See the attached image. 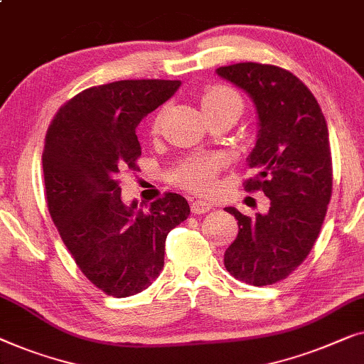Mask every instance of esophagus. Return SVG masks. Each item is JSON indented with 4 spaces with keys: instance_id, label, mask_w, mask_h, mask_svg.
I'll use <instances>...</instances> for the list:
<instances>
[{
    "instance_id": "1",
    "label": "esophagus",
    "mask_w": 364,
    "mask_h": 364,
    "mask_svg": "<svg viewBox=\"0 0 364 364\" xmlns=\"http://www.w3.org/2000/svg\"><path fill=\"white\" fill-rule=\"evenodd\" d=\"M213 209V204L209 201H204V199H196V201L191 203V211L194 214H204L209 213Z\"/></svg>"
}]
</instances>
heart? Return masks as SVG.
Here are the masks:
<instances>
[{
  "label": "heart",
  "instance_id": "obj_1",
  "mask_svg": "<svg viewBox=\"0 0 364 364\" xmlns=\"http://www.w3.org/2000/svg\"><path fill=\"white\" fill-rule=\"evenodd\" d=\"M201 107L204 115L221 114L226 110L242 112V100L232 89L224 85L208 87L201 95ZM158 120L153 125L156 130ZM221 158H193L178 168L175 173V181L191 191L208 193L216 184V173L221 170Z\"/></svg>",
  "mask_w": 364,
  "mask_h": 364
}]
</instances>
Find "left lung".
<instances>
[{"instance_id": "left-lung-1", "label": "left lung", "mask_w": 364, "mask_h": 364, "mask_svg": "<svg viewBox=\"0 0 364 364\" xmlns=\"http://www.w3.org/2000/svg\"><path fill=\"white\" fill-rule=\"evenodd\" d=\"M216 74L254 102L259 130L247 165L257 175L245 189L270 199L269 211L255 218L226 208L239 234L224 265L245 284L272 285L304 262L323 224L333 184L328 127L309 87L289 70L240 63Z\"/></svg>"}]
</instances>
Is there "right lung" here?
<instances>
[{"instance_id":"right-lung-1","label":"right lung","mask_w":364,"mask_h":364,"mask_svg":"<svg viewBox=\"0 0 364 364\" xmlns=\"http://www.w3.org/2000/svg\"><path fill=\"white\" fill-rule=\"evenodd\" d=\"M180 80H119L90 87L60 107L43 151L48 208L82 274L117 299L140 294L165 265L166 235L189 204L166 193L150 208L122 201L119 176L136 170V127Z\"/></svg>"}]
</instances>
